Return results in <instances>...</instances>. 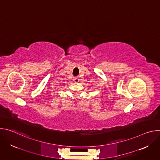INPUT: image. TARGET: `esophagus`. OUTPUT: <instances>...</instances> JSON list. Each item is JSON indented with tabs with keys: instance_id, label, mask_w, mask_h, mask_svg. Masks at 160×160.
I'll list each match as a JSON object with an SVG mask.
<instances>
[{
	"instance_id": "obj_1",
	"label": "esophagus",
	"mask_w": 160,
	"mask_h": 160,
	"mask_svg": "<svg viewBox=\"0 0 160 160\" xmlns=\"http://www.w3.org/2000/svg\"><path fill=\"white\" fill-rule=\"evenodd\" d=\"M73 80L74 82H75V83H78L79 82V78L78 77H74L73 78Z\"/></svg>"
}]
</instances>
